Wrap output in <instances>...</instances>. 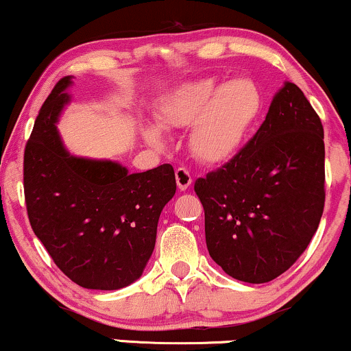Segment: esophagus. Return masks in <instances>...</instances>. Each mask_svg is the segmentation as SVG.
Segmentation results:
<instances>
[{"label": "esophagus", "mask_w": 351, "mask_h": 351, "mask_svg": "<svg viewBox=\"0 0 351 351\" xmlns=\"http://www.w3.org/2000/svg\"><path fill=\"white\" fill-rule=\"evenodd\" d=\"M175 176H176V184H178V188L181 189V191H186V189L191 186L193 176H191V173H189L188 168L180 167L178 170L175 171Z\"/></svg>", "instance_id": "obj_1"}]
</instances>
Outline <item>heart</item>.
Listing matches in <instances>:
<instances>
[{"label": "heart", "instance_id": "obj_1", "mask_svg": "<svg viewBox=\"0 0 351 351\" xmlns=\"http://www.w3.org/2000/svg\"><path fill=\"white\" fill-rule=\"evenodd\" d=\"M261 111V93L250 78L214 80L184 83L160 101L158 124L165 129L191 128L189 149L202 163L217 165L230 160ZM152 143H162L155 128L145 129Z\"/></svg>", "mask_w": 351, "mask_h": 351}]
</instances>
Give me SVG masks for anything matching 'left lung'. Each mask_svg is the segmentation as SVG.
<instances>
[{
  "instance_id": "8db88e82",
  "label": "left lung",
  "mask_w": 351,
  "mask_h": 351,
  "mask_svg": "<svg viewBox=\"0 0 351 351\" xmlns=\"http://www.w3.org/2000/svg\"><path fill=\"white\" fill-rule=\"evenodd\" d=\"M324 163L320 117L285 83L247 145L194 183L206 245L223 271L260 285L296 263L324 213Z\"/></svg>"
}]
</instances>
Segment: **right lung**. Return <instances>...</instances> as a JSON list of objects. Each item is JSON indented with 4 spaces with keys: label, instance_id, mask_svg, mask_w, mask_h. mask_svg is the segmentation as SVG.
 <instances>
[{
    "label": "right lung",
    "instance_id": "obj_1",
    "mask_svg": "<svg viewBox=\"0 0 351 351\" xmlns=\"http://www.w3.org/2000/svg\"><path fill=\"white\" fill-rule=\"evenodd\" d=\"M71 77L42 104L24 150L29 222L53 263L86 289L112 291L134 282L157 239L162 209L175 196L170 163L130 173L108 160L70 155L55 128Z\"/></svg>",
    "mask_w": 351,
    "mask_h": 351
}]
</instances>
